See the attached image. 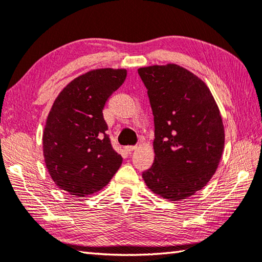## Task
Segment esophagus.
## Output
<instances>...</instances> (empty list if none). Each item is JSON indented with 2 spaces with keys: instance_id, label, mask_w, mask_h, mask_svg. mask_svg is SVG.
<instances>
[{
  "instance_id": "34e87169",
  "label": "esophagus",
  "mask_w": 262,
  "mask_h": 262,
  "mask_svg": "<svg viewBox=\"0 0 262 262\" xmlns=\"http://www.w3.org/2000/svg\"><path fill=\"white\" fill-rule=\"evenodd\" d=\"M135 149H136L135 145H128V147H125V151L126 152H132V151H134Z\"/></svg>"
}]
</instances>
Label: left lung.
<instances>
[{
	"mask_svg": "<svg viewBox=\"0 0 262 262\" xmlns=\"http://www.w3.org/2000/svg\"><path fill=\"white\" fill-rule=\"evenodd\" d=\"M154 114L155 159L142 173L166 200L192 196L209 183L224 148L220 110L205 82L180 66L140 68Z\"/></svg>",
	"mask_w": 262,
	"mask_h": 262,
	"instance_id": "8db88e82",
	"label": "left lung"
}]
</instances>
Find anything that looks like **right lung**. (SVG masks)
Listing matches in <instances>:
<instances>
[{"instance_id": "obj_1", "label": "right lung", "mask_w": 262, "mask_h": 262, "mask_svg": "<svg viewBox=\"0 0 262 262\" xmlns=\"http://www.w3.org/2000/svg\"><path fill=\"white\" fill-rule=\"evenodd\" d=\"M125 69H96L70 82L57 96L42 135L43 158L57 187L78 198L98 192L121 166L103 110L122 85Z\"/></svg>"}]
</instances>
